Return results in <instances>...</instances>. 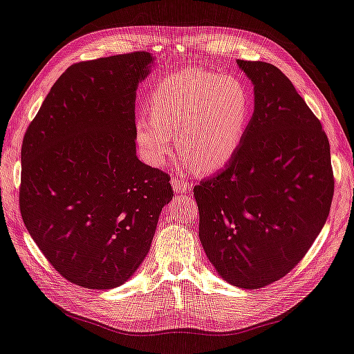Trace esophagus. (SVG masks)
<instances>
[{
	"label": "esophagus",
	"mask_w": 354,
	"mask_h": 354,
	"mask_svg": "<svg viewBox=\"0 0 354 354\" xmlns=\"http://www.w3.org/2000/svg\"><path fill=\"white\" fill-rule=\"evenodd\" d=\"M172 185L176 194L182 195V194H188L192 188V183L185 182L183 179H178V178H172Z\"/></svg>",
	"instance_id": "34e87169"
}]
</instances>
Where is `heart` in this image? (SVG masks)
<instances>
[{
  "instance_id": "b5f03b06",
  "label": "heart",
  "mask_w": 354,
  "mask_h": 354,
  "mask_svg": "<svg viewBox=\"0 0 354 354\" xmlns=\"http://www.w3.org/2000/svg\"><path fill=\"white\" fill-rule=\"evenodd\" d=\"M149 114L136 120L143 159L162 166L174 150L201 172H215L239 151L252 117L248 89L236 78L201 69H179L153 88Z\"/></svg>"
}]
</instances>
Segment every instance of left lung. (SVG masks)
<instances>
[{
  "instance_id": "obj_1",
  "label": "left lung",
  "mask_w": 354,
  "mask_h": 354,
  "mask_svg": "<svg viewBox=\"0 0 354 354\" xmlns=\"http://www.w3.org/2000/svg\"><path fill=\"white\" fill-rule=\"evenodd\" d=\"M254 111L233 160L194 188L199 240L224 281L259 289L294 269L324 227L334 194L330 143L281 69L237 60Z\"/></svg>"
}]
</instances>
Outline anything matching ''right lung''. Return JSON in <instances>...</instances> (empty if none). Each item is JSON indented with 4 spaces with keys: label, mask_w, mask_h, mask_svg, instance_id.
<instances>
[{
    "label": "right lung",
    "mask_w": 354,
    "mask_h": 354,
    "mask_svg": "<svg viewBox=\"0 0 354 354\" xmlns=\"http://www.w3.org/2000/svg\"><path fill=\"white\" fill-rule=\"evenodd\" d=\"M149 52L69 66L24 134L20 211L49 263L69 282L113 289L150 250L171 178L136 156V91Z\"/></svg>",
    "instance_id": "obj_1"
}]
</instances>
